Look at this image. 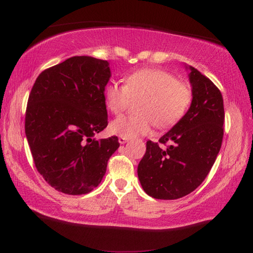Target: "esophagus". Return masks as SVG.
<instances>
[{"label": "esophagus", "mask_w": 253, "mask_h": 253, "mask_svg": "<svg viewBox=\"0 0 253 253\" xmlns=\"http://www.w3.org/2000/svg\"><path fill=\"white\" fill-rule=\"evenodd\" d=\"M118 142L121 143V144H125V143L128 142V138H126V137H119Z\"/></svg>", "instance_id": "34e87169"}]
</instances>
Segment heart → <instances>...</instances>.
<instances>
[{
	"mask_svg": "<svg viewBox=\"0 0 253 253\" xmlns=\"http://www.w3.org/2000/svg\"><path fill=\"white\" fill-rule=\"evenodd\" d=\"M105 102L110 113L121 115L132 100L142 98L139 116H123L110 124L115 135L126 138L147 135L153 125L169 128L181 121L190 108L193 92L185 81L177 80L169 71L145 68L125 78V85L109 83L104 91Z\"/></svg>",
	"mask_w": 253,
	"mask_h": 253,
	"instance_id": "obj_1",
	"label": "heart"
}]
</instances>
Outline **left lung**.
<instances>
[{
    "label": "left lung",
    "mask_w": 253,
    "mask_h": 253,
    "mask_svg": "<svg viewBox=\"0 0 253 253\" xmlns=\"http://www.w3.org/2000/svg\"><path fill=\"white\" fill-rule=\"evenodd\" d=\"M187 68V67H186ZM193 99L181 121L162 136L148 140L137 174L146 193L158 200L183 198L201 185L211 170L223 139L224 107L219 88L188 67Z\"/></svg>",
    "instance_id": "obj_1"
}]
</instances>
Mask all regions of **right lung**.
I'll return each instance as SVG.
<instances>
[{
    "mask_svg": "<svg viewBox=\"0 0 253 253\" xmlns=\"http://www.w3.org/2000/svg\"><path fill=\"white\" fill-rule=\"evenodd\" d=\"M109 63L71 57L42 71L30 92L25 135L38 169L49 185L81 195L99 185L117 151V136L97 140L108 125L104 91Z\"/></svg>",
    "mask_w": 253,
    "mask_h": 253,
    "instance_id": "add662e5",
    "label": "right lung"
}]
</instances>
